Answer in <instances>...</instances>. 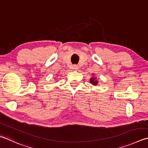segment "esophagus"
I'll return each instance as SVG.
<instances>
[{"label": "esophagus", "instance_id": "34e87169", "mask_svg": "<svg viewBox=\"0 0 148 148\" xmlns=\"http://www.w3.org/2000/svg\"><path fill=\"white\" fill-rule=\"evenodd\" d=\"M72 69H73V70H77L78 69V66L77 65H73L72 66Z\"/></svg>", "mask_w": 148, "mask_h": 148}]
</instances>
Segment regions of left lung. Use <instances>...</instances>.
<instances>
[{
  "label": "left lung",
  "instance_id": "8db88e82",
  "mask_svg": "<svg viewBox=\"0 0 148 148\" xmlns=\"http://www.w3.org/2000/svg\"><path fill=\"white\" fill-rule=\"evenodd\" d=\"M90 83L94 85H96L97 84V81L95 79V77H94V78L92 77L90 80Z\"/></svg>",
  "mask_w": 148,
  "mask_h": 148
}]
</instances>
